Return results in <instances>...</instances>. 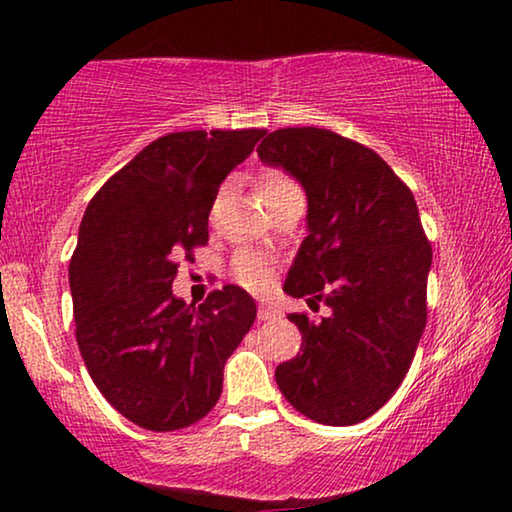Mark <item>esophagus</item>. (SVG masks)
<instances>
[{
	"mask_svg": "<svg viewBox=\"0 0 512 512\" xmlns=\"http://www.w3.org/2000/svg\"><path fill=\"white\" fill-rule=\"evenodd\" d=\"M277 317H279L277 307H272L268 303L258 305V319H261V321H272V319H277Z\"/></svg>",
	"mask_w": 512,
	"mask_h": 512,
	"instance_id": "34e87169",
	"label": "esophagus"
}]
</instances>
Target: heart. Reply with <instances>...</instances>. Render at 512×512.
<instances>
[{
    "label": "heart",
    "instance_id": "1",
    "mask_svg": "<svg viewBox=\"0 0 512 512\" xmlns=\"http://www.w3.org/2000/svg\"><path fill=\"white\" fill-rule=\"evenodd\" d=\"M291 188H298L296 179H293L291 174H286L284 170H279V167H272V170L261 172L256 179V193H258V200H261L263 205H270L277 195L291 191ZM221 195H223V191L216 195V200L212 205V216L216 212V207H219ZM233 275L237 282H240L242 286H247V289L263 291L272 279V263L265 256L256 254V251H240V254L233 258Z\"/></svg>",
    "mask_w": 512,
    "mask_h": 512
}]
</instances>
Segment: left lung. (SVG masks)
Here are the masks:
<instances>
[{
  "instance_id": "1",
  "label": "left lung",
  "mask_w": 512,
  "mask_h": 512,
  "mask_svg": "<svg viewBox=\"0 0 512 512\" xmlns=\"http://www.w3.org/2000/svg\"><path fill=\"white\" fill-rule=\"evenodd\" d=\"M307 193L310 235L284 282L293 298L331 307L310 321L277 384L293 408L328 426L375 415L408 375L426 326L431 242L412 191L373 149L324 128H282L258 146Z\"/></svg>"
}]
</instances>
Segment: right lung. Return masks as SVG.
<instances>
[{
    "label": "right lung",
    "instance_id": "1",
    "mask_svg": "<svg viewBox=\"0 0 512 512\" xmlns=\"http://www.w3.org/2000/svg\"><path fill=\"white\" fill-rule=\"evenodd\" d=\"M263 128L170 132L93 195L69 261L76 342L102 396L132 424L177 431L207 415L223 366L256 319L235 284L202 305L172 296L181 258L209 240L207 219L228 172Z\"/></svg>",
    "mask_w": 512,
    "mask_h": 512
}]
</instances>
